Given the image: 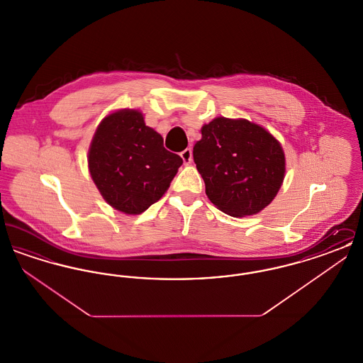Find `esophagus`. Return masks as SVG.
I'll return each instance as SVG.
<instances>
[{
    "label": "esophagus",
    "instance_id": "esophagus-1",
    "mask_svg": "<svg viewBox=\"0 0 363 363\" xmlns=\"http://www.w3.org/2000/svg\"><path fill=\"white\" fill-rule=\"evenodd\" d=\"M181 157H182V160H184V163H185V164H189L190 162H191V159H193V152H191V150H190V148L184 150V151L181 152Z\"/></svg>",
    "mask_w": 363,
    "mask_h": 363
}]
</instances>
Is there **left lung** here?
Segmentation results:
<instances>
[{
  "instance_id": "8db88e82",
  "label": "left lung",
  "mask_w": 363,
  "mask_h": 363,
  "mask_svg": "<svg viewBox=\"0 0 363 363\" xmlns=\"http://www.w3.org/2000/svg\"><path fill=\"white\" fill-rule=\"evenodd\" d=\"M193 159L208 199L234 218L256 215L280 189L286 159L280 143L247 120L218 117L201 128Z\"/></svg>"
}]
</instances>
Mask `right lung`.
I'll return each instance as SVG.
<instances>
[{
  "label": "right lung",
  "instance_id": "obj_1",
  "mask_svg": "<svg viewBox=\"0 0 363 363\" xmlns=\"http://www.w3.org/2000/svg\"><path fill=\"white\" fill-rule=\"evenodd\" d=\"M181 156L163 147L138 110L123 108L99 123L88 151V169L104 200L126 215H138L169 189Z\"/></svg>",
  "mask_w": 363,
  "mask_h": 363
}]
</instances>
